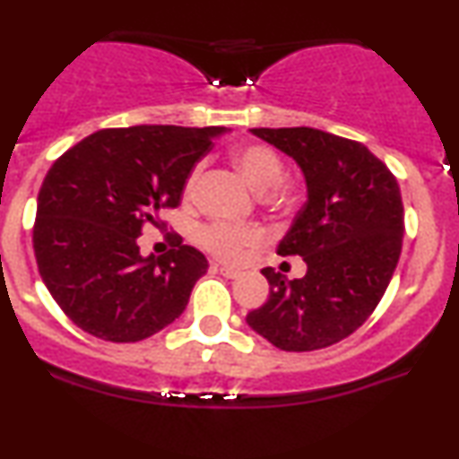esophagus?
Listing matches in <instances>:
<instances>
[{"mask_svg":"<svg viewBox=\"0 0 459 459\" xmlns=\"http://www.w3.org/2000/svg\"><path fill=\"white\" fill-rule=\"evenodd\" d=\"M215 269H218L220 273L224 275V278H237V275H239V269H235V267H230V264H215Z\"/></svg>","mask_w":459,"mask_h":459,"instance_id":"1","label":"esophagus"}]
</instances>
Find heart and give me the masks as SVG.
I'll use <instances>...</instances> for the list:
<instances>
[{
    "label": "heart",
    "mask_w": 459,
    "mask_h": 459,
    "mask_svg": "<svg viewBox=\"0 0 459 459\" xmlns=\"http://www.w3.org/2000/svg\"><path fill=\"white\" fill-rule=\"evenodd\" d=\"M233 164L239 170L241 177L250 184L254 190L267 192L282 179L284 162L280 153L263 143H246L233 152ZM201 167H196L187 175L184 195L190 198L195 195ZM289 195L282 192V201ZM264 239V233L258 226H237L229 222H212L198 229L196 241L212 252L213 256L224 258V261H239L252 247H256Z\"/></svg>",
    "instance_id": "heart-1"
}]
</instances>
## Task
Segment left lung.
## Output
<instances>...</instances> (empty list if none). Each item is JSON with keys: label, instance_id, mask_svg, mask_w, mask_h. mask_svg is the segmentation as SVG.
<instances>
[{"label": "left lung", "instance_id": "1", "mask_svg": "<svg viewBox=\"0 0 459 459\" xmlns=\"http://www.w3.org/2000/svg\"><path fill=\"white\" fill-rule=\"evenodd\" d=\"M299 164L307 201L278 254L301 256V280L264 267L267 303L247 325L289 352L327 349L377 310L400 261L404 205L395 175L359 141L314 128H252Z\"/></svg>", "mask_w": 459, "mask_h": 459}]
</instances>
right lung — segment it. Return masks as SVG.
<instances>
[{"label":"right lung","mask_w":459,"mask_h":459,"mask_svg":"<svg viewBox=\"0 0 459 459\" xmlns=\"http://www.w3.org/2000/svg\"><path fill=\"white\" fill-rule=\"evenodd\" d=\"M224 128H107L62 153L44 177L34 222L42 282L76 327L141 342L181 316L207 258L181 244L141 256L147 224L181 203L186 179Z\"/></svg>","instance_id":"obj_1"}]
</instances>
